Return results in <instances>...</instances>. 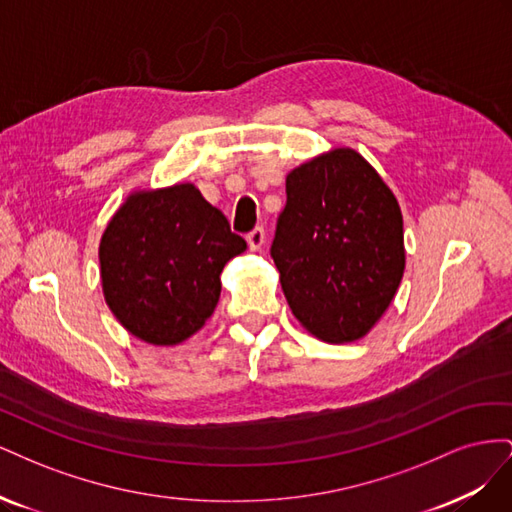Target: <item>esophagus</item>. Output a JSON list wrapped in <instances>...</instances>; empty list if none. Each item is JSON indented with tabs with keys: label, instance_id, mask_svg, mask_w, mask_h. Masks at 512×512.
Here are the masks:
<instances>
[{
	"label": "esophagus",
	"instance_id": "1",
	"mask_svg": "<svg viewBox=\"0 0 512 512\" xmlns=\"http://www.w3.org/2000/svg\"><path fill=\"white\" fill-rule=\"evenodd\" d=\"M247 243H250L252 250H260L265 245V228L256 226L252 232H247Z\"/></svg>",
	"mask_w": 512,
	"mask_h": 512
}]
</instances>
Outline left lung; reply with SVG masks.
<instances>
[{"label":"left lung","instance_id":"left-lung-1","mask_svg":"<svg viewBox=\"0 0 512 512\" xmlns=\"http://www.w3.org/2000/svg\"><path fill=\"white\" fill-rule=\"evenodd\" d=\"M271 258L294 318L322 342H354L404 275L397 198L354 149L322 153L286 177Z\"/></svg>","mask_w":512,"mask_h":512}]
</instances>
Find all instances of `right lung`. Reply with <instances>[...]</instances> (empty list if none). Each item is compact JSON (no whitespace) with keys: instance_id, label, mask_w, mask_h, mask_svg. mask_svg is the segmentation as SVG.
Masks as SVG:
<instances>
[{"instance_id":"add662e5","label":"right lung","mask_w":512,"mask_h":512,"mask_svg":"<svg viewBox=\"0 0 512 512\" xmlns=\"http://www.w3.org/2000/svg\"><path fill=\"white\" fill-rule=\"evenodd\" d=\"M245 247L192 183L136 192L102 235L104 299L138 339L175 346L213 314L220 273Z\"/></svg>"}]
</instances>
